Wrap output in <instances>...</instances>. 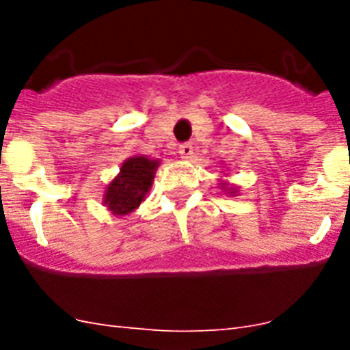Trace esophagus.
<instances>
[{
  "instance_id": "1",
  "label": "esophagus",
  "mask_w": 350,
  "mask_h": 350,
  "mask_svg": "<svg viewBox=\"0 0 350 350\" xmlns=\"http://www.w3.org/2000/svg\"><path fill=\"white\" fill-rule=\"evenodd\" d=\"M193 150H194V147L191 144H184L178 147V154H180L182 159H191V156H193Z\"/></svg>"
}]
</instances>
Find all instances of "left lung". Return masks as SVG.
Masks as SVG:
<instances>
[{
    "instance_id": "1",
    "label": "left lung",
    "mask_w": 350,
    "mask_h": 350,
    "mask_svg": "<svg viewBox=\"0 0 350 350\" xmlns=\"http://www.w3.org/2000/svg\"><path fill=\"white\" fill-rule=\"evenodd\" d=\"M219 187H221L222 191H226V194H230V196H238V187L237 185H231L228 180H222V178H219Z\"/></svg>"
}]
</instances>
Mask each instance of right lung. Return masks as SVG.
Listing matches in <instances>:
<instances>
[{"label":"right lung","mask_w":350,"mask_h":350,"mask_svg":"<svg viewBox=\"0 0 350 350\" xmlns=\"http://www.w3.org/2000/svg\"><path fill=\"white\" fill-rule=\"evenodd\" d=\"M159 165V159H150L142 154L128 157L120 165L119 173L105 187L103 205L108 212L117 217L135 212L152 187Z\"/></svg>","instance_id":"1"}]
</instances>
